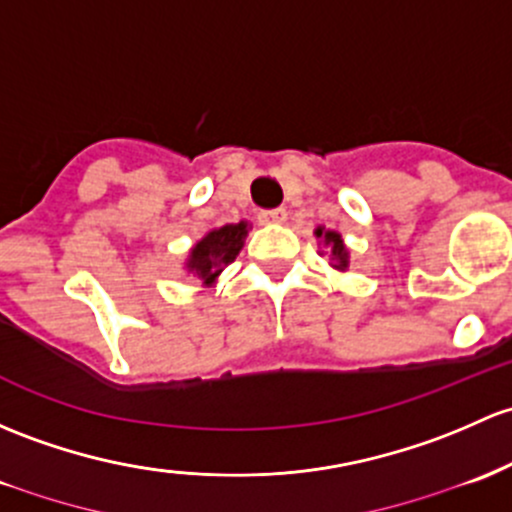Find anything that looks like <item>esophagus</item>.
Wrapping results in <instances>:
<instances>
[{"label":"esophagus","mask_w":512,"mask_h":512,"mask_svg":"<svg viewBox=\"0 0 512 512\" xmlns=\"http://www.w3.org/2000/svg\"><path fill=\"white\" fill-rule=\"evenodd\" d=\"M257 220H260L262 225L284 223V220H287V211H284V208H272V211H260V213H257Z\"/></svg>","instance_id":"34e87169"}]
</instances>
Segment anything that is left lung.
Instances as JSON below:
<instances>
[{
  "label": "left lung",
  "mask_w": 512,
  "mask_h": 512,
  "mask_svg": "<svg viewBox=\"0 0 512 512\" xmlns=\"http://www.w3.org/2000/svg\"><path fill=\"white\" fill-rule=\"evenodd\" d=\"M316 238H324V242L328 247H331V262L333 267H338V270H346L348 267V252L346 247H343V240L338 233H324V230H316Z\"/></svg>",
  "instance_id": "obj_1"
}]
</instances>
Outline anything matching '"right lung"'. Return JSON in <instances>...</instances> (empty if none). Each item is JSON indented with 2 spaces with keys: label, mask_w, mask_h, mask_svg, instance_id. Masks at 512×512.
I'll return each mask as SVG.
<instances>
[{
  "label": "right lung",
  "mask_w": 512,
  "mask_h": 512,
  "mask_svg": "<svg viewBox=\"0 0 512 512\" xmlns=\"http://www.w3.org/2000/svg\"><path fill=\"white\" fill-rule=\"evenodd\" d=\"M245 235L247 223L223 225V228L208 233L206 238L191 250L188 270L196 274L198 279H203L206 284H211L213 279L238 257Z\"/></svg>",
  "instance_id": "1"
}]
</instances>
